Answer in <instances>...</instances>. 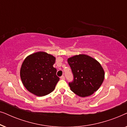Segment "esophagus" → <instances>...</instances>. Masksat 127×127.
I'll return each instance as SVG.
<instances>
[{"instance_id":"34e87169","label":"esophagus","mask_w":127,"mask_h":127,"mask_svg":"<svg viewBox=\"0 0 127 127\" xmlns=\"http://www.w3.org/2000/svg\"><path fill=\"white\" fill-rule=\"evenodd\" d=\"M60 78H61V80H65V76H62Z\"/></svg>"}]
</instances>
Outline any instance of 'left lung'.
Wrapping results in <instances>:
<instances>
[{
	"instance_id": "8db88e82",
	"label": "left lung",
	"mask_w": 127,
	"mask_h": 127,
	"mask_svg": "<svg viewBox=\"0 0 127 127\" xmlns=\"http://www.w3.org/2000/svg\"><path fill=\"white\" fill-rule=\"evenodd\" d=\"M73 75L69 83L70 90L78 96L93 94L103 83L105 72L100 64L92 57L84 54L75 55L67 60Z\"/></svg>"
}]
</instances>
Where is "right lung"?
<instances>
[{
	"label": "right lung",
	"mask_w": 127,
	"mask_h": 127,
	"mask_svg": "<svg viewBox=\"0 0 127 127\" xmlns=\"http://www.w3.org/2000/svg\"><path fill=\"white\" fill-rule=\"evenodd\" d=\"M55 58L45 52H37L25 58L20 70L25 87L36 96H43L54 90L60 80L53 67Z\"/></svg>",
	"instance_id": "obj_1"
}]
</instances>
